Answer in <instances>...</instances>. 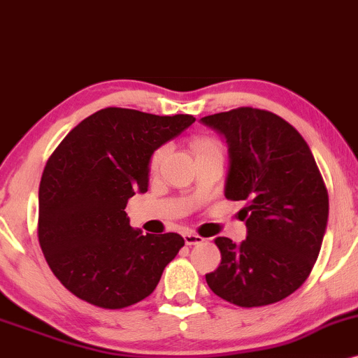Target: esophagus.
Wrapping results in <instances>:
<instances>
[{
    "mask_svg": "<svg viewBox=\"0 0 358 358\" xmlns=\"http://www.w3.org/2000/svg\"><path fill=\"white\" fill-rule=\"evenodd\" d=\"M184 242H186V245H198V243H203L204 238L203 236H199L198 233L186 231L184 233Z\"/></svg>",
    "mask_w": 358,
    "mask_h": 358,
    "instance_id": "34e87169",
    "label": "esophagus"
}]
</instances>
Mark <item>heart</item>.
<instances>
[{"label":"heart","instance_id":"heart-1","mask_svg":"<svg viewBox=\"0 0 358 358\" xmlns=\"http://www.w3.org/2000/svg\"><path fill=\"white\" fill-rule=\"evenodd\" d=\"M210 147H216V143L213 142V140L199 138V140H196V142H194V150L196 152H201V150H204V148H210ZM162 155H164L162 148H160V150H157L154 155H152V159H150V167L152 169H155V167L159 166V162H160V159H162Z\"/></svg>","mask_w":358,"mask_h":358}]
</instances>
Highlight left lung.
I'll return each instance as SVG.
<instances>
[{"label":"left lung","instance_id":"obj_1","mask_svg":"<svg viewBox=\"0 0 358 358\" xmlns=\"http://www.w3.org/2000/svg\"><path fill=\"white\" fill-rule=\"evenodd\" d=\"M228 145L224 196L245 201L247 238L215 240L222 264L206 274L216 296L242 308L267 306L303 286L328 223V191L308 143L271 111L236 108L201 118Z\"/></svg>","mask_w":358,"mask_h":358}]
</instances>
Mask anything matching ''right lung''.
Listing matches in <instances>:
<instances>
[{
  "instance_id": "1",
  "label": "right lung",
  "mask_w": 358,
  "mask_h": 358,
  "mask_svg": "<svg viewBox=\"0 0 358 358\" xmlns=\"http://www.w3.org/2000/svg\"><path fill=\"white\" fill-rule=\"evenodd\" d=\"M194 122L191 115L104 108L72 128L47 160L38 242L54 275L79 299L122 309L157 287L184 238L134 230L125 208L147 191L152 154Z\"/></svg>"
}]
</instances>
